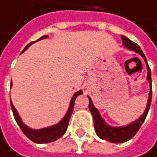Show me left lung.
<instances>
[{"mask_svg":"<svg viewBox=\"0 0 157 157\" xmlns=\"http://www.w3.org/2000/svg\"><path fill=\"white\" fill-rule=\"evenodd\" d=\"M123 44L125 45V47L127 48L130 50H134L136 52H137L138 54H140L143 58L146 61V64L147 66V79L150 82V93H149V98L147 101V109L144 112V114L133 123H130L128 126L125 127H121V128H113V127H109L104 122L103 119L101 117L99 110L94 107L92 99L89 97V109L92 112L93 116V121H94V128H95V132L96 134L99 136L101 138L108 140L109 142L111 143H123L126 142L128 140H129L130 138H132L136 134V132L138 131V129L140 128V127L142 126L143 122L145 121L147 115L148 113L150 105H151V101H152V84H151V70L147 58L143 53V51L139 48V46L137 44H136L135 42L129 40L128 37L124 36H121Z\"/></svg>","mask_w":157,"mask_h":157,"instance_id":"left-lung-1","label":"left lung"}]
</instances>
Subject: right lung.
<instances>
[{"label": "right lung", "instance_id": "obj_1", "mask_svg": "<svg viewBox=\"0 0 157 157\" xmlns=\"http://www.w3.org/2000/svg\"><path fill=\"white\" fill-rule=\"evenodd\" d=\"M48 37V36H41L39 39L37 40H40V39H43V38H46ZM35 42V41H34ZM34 42H31L29 43L24 50L22 51L21 53H23L25 50L27 49L30 45H32ZM11 86V84H10ZM82 91H79L77 93H75V95L73 96L72 100H71V102H70V106L69 109L65 114V116L64 117V119L60 121L59 123H57L56 125L55 126H52L49 128H42V129H38V130H34V129H31L29 128H28L26 125H24L22 123L21 120L16 110V109L14 108L13 104L11 103L10 101V107L12 109V112H13V116L15 118V121L18 123V125L20 126L21 129L22 130V132L27 136L31 141L35 142V143H38V144H43V143H49V142H53V141H56V139H58L59 137H61L62 136H64L65 133L66 129H67V127H68V123L70 121V118H71V115L73 113V110H74V105H75V101L76 99V97L82 94Z\"/></svg>", "mask_w": 157, "mask_h": 157}]
</instances>
